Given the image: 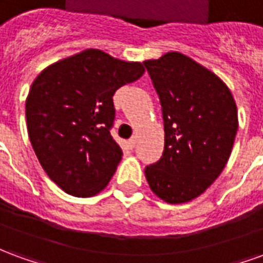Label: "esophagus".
<instances>
[{
    "instance_id": "esophagus-1",
    "label": "esophagus",
    "mask_w": 263,
    "mask_h": 263,
    "mask_svg": "<svg viewBox=\"0 0 263 263\" xmlns=\"http://www.w3.org/2000/svg\"><path fill=\"white\" fill-rule=\"evenodd\" d=\"M128 145H129V148H135V145H137V138L135 137H132L129 141H128Z\"/></svg>"
}]
</instances>
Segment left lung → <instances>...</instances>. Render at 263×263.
I'll list each match as a JSON object with an SVG mask.
<instances>
[{
  "instance_id": "left-lung-1",
  "label": "left lung",
  "mask_w": 263,
  "mask_h": 263,
  "mask_svg": "<svg viewBox=\"0 0 263 263\" xmlns=\"http://www.w3.org/2000/svg\"><path fill=\"white\" fill-rule=\"evenodd\" d=\"M143 65L162 105L165 148L145 176L158 197H198L226 167L238 129L237 105L218 76L179 52Z\"/></svg>"
}]
</instances>
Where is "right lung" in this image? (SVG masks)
<instances>
[{
	"instance_id": "obj_1",
	"label": "right lung",
	"mask_w": 263,
	"mask_h": 263,
	"mask_svg": "<svg viewBox=\"0 0 263 263\" xmlns=\"http://www.w3.org/2000/svg\"><path fill=\"white\" fill-rule=\"evenodd\" d=\"M143 71L142 63L87 49L46 67L32 83L28 135L43 171L67 194L91 197L111 180L122 158L109 134L112 96Z\"/></svg>"
}]
</instances>
